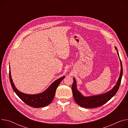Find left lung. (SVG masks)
I'll use <instances>...</instances> for the list:
<instances>
[{
    "label": "left lung",
    "instance_id": "obj_1",
    "mask_svg": "<svg viewBox=\"0 0 128 128\" xmlns=\"http://www.w3.org/2000/svg\"><path fill=\"white\" fill-rule=\"evenodd\" d=\"M115 49L117 50L118 54L120 58L119 54L117 48L115 47ZM120 76L118 78V82L114 86V87L110 91L104 93V94L94 96H84L80 92L78 91L76 88V80L74 78V83L72 85V91L74 96V98L80 107L87 108H96L100 106H102L104 104L106 103L108 101H109L113 96H114L115 94L118 92L120 83L122 78V66L121 60L120 59Z\"/></svg>",
    "mask_w": 128,
    "mask_h": 128
}]
</instances>
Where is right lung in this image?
Listing matches in <instances>:
<instances>
[{
    "label": "right lung",
    "mask_w": 128,
    "mask_h": 128,
    "mask_svg": "<svg viewBox=\"0 0 128 128\" xmlns=\"http://www.w3.org/2000/svg\"><path fill=\"white\" fill-rule=\"evenodd\" d=\"M65 77L63 76L54 81L47 89L40 94H28L19 91L16 88L10 75V67L9 68L10 80L14 91L23 102L28 105L34 108L44 107L50 104L54 100L57 87Z\"/></svg>",
    "instance_id": "right-lung-1"
}]
</instances>
